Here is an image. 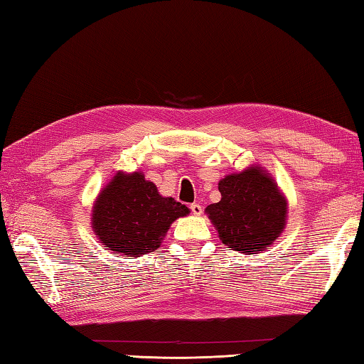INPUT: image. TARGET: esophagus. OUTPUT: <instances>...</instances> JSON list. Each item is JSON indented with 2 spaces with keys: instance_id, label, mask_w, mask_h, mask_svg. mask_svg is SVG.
I'll return each instance as SVG.
<instances>
[{
  "instance_id": "obj_1",
  "label": "esophagus",
  "mask_w": 364,
  "mask_h": 364,
  "mask_svg": "<svg viewBox=\"0 0 364 364\" xmlns=\"http://www.w3.org/2000/svg\"><path fill=\"white\" fill-rule=\"evenodd\" d=\"M190 211H192V214H195V215H201L203 206L200 205V203H193V205H190Z\"/></svg>"
}]
</instances>
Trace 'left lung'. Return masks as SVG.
<instances>
[{
  "label": "left lung",
  "mask_w": 364,
  "mask_h": 364,
  "mask_svg": "<svg viewBox=\"0 0 364 364\" xmlns=\"http://www.w3.org/2000/svg\"><path fill=\"white\" fill-rule=\"evenodd\" d=\"M222 198L206 213L222 243L243 254H257L275 243L286 225L284 196L260 168L230 174L219 182Z\"/></svg>",
  "instance_id": "1"
}]
</instances>
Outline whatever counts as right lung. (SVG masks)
<instances>
[{"label":"right lung","instance_id":"obj_1","mask_svg":"<svg viewBox=\"0 0 364 364\" xmlns=\"http://www.w3.org/2000/svg\"><path fill=\"white\" fill-rule=\"evenodd\" d=\"M188 214L174 198H164L144 174H117L94 205L92 228L105 250L139 257L159 247L169 225Z\"/></svg>","mask_w":364,"mask_h":364}]
</instances>
